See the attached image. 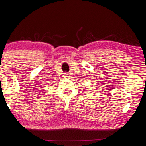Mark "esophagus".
<instances>
[{"instance_id": "1", "label": "esophagus", "mask_w": 146, "mask_h": 146, "mask_svg": "<svg viewBox=\"0 0 146 146\" xmlns=\"http://www.w3.org/2000/svg\"><path fill=\"white\" fill-rule=\"evenodd\" d=\"M64 77H68V73H64Z\"/></svg>"}]
</instances>
